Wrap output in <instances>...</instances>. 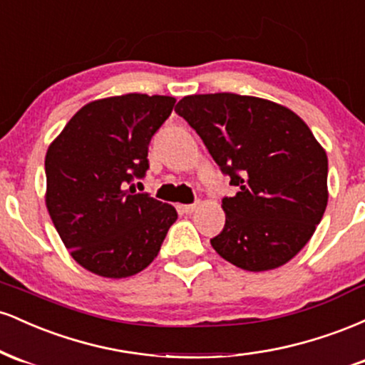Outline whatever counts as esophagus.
I'll use <instances>...</instances> for the list:
<instances>
[{"mask_svg": "<svg viewBox=\"0 0 365 365\" xmlns=\"http://www.w3.org/2000/svg\"><path fill=\"white\" fill-rule=\"evenodd\" d=\"M182 207V211L183 212H187V215H190V212H194L197 207H199V204L197 202H194V204H183V206H180Z\"/></svg>", "mask_w": 365, "mask_h": 365, "instance_id": "1", "label": "esophagus"}]
</instances>
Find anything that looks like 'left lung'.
I'll return each instance as SVG.
<instances>
[{"instance_id":"obj_1","label":"left lung","mask_w":365,"mask_h":365,"mask_svg":"<svg viewBox=\"0 0 365 365\" xmlns=\"http://www.w3.org/2000/svg\"><path fill=\"white\" fill-rule=\"evenodd\" d=\"M175 111L237 187L212 249L255 273L295 257L328 204V156L311 128L288 108L232 92L187 96Z\"/></svg>"}]
</instances>
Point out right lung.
<instances>
[{"label": "right lung", "instance_id": "right-lung-1", "mask_svg": "<svg viewBox=\"0 0 365 365\" xmlns=\"http://www.w3.org/2000/svg\"><path fill=\"white\" fill-rule=\"evenodd\" d=\"M175 103L148 94L89 103L46 153V207L72 257L91 273H140L177 221L171 204L127 188L145 177L149 142Z\"/></svg>", "mask_w": 365, "mask_h": 365}]
</instances>
